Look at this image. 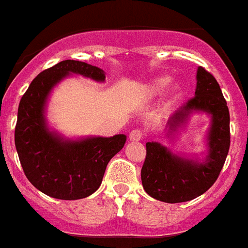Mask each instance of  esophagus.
Returning <instances> with one entry per match:
<instances>
[{"label":"esophagus","instance_id":"esophagus-1","mask_svg":"<svg viewBox=\"0 0 248 248\" xmlns=\"http://www.w3.org/2000/svg\"><path fill=\"white\" fill-rule=\"evenodd\" d=\"M143 138V132L140 129H133L129 134V140H140Z\"/></svg>","mask_w":248,"mask_h":248}]
</instances>
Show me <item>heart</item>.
<instances>
[{"mask_svg": "<svg viewBox=\"0 0 248 248\" xmlns=\"http://www.w3.org/2000/svg\"><path fill=\"white\" fill-rule=\"evenodd\" d=\"M169 83H170V78H168V77H161V78L155 79V80H154V82L147 87L146 93H147L148 96H156V94H160L162 91L165 90L166 87L169 86ZM179 90H180L179 87H175V90H174L175 94H178Z\"/></svg>", "mask_w": 248, "mask_h": 248, "instance_id": "obj_1", "label": "heart"}]
</instances>
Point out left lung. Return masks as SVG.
<instances>
[{
    "mask_svg": "<svg viewBox=\"0 0 248 248\" xmlns=\"http://www.w3.org/2000/svg\"><path fill=\"white\" fill-rule=\"evenodd\" d=\"M206 111L213 116L206 161L195 162L168 151L157 142L146 143V158L140 170L144 191L154 199L168 203L186 202L205 193L220 174L229 146V110L220 86L211 73L200 66L195 97L186 102L169 120L174 130L192 111Z\"/></svg>",
    "mask_w": 248,
    "mask_h": 248,
    "instance_id": "1",
    "label": "left lung"
}]
</instances>
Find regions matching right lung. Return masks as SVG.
<instances>
[{
	"mask_svg": "<svg viewBox=\"0 0 248 248\" xmlns=\"http://www.w3.org/2000/svg\"><path fill=\"white\" fill-rule=\"evenodd\" d=\"M75 73L105 80L97 66L65 60L39 73L21 97L15 125V147L25 177L45 195L79 200L98 189L108 161L125 143L124 134L110 138L62 140L46 126L43 108L49 91L65 75Z\"/></svg>",
	"mask_w": 248,
	"mask_h": 248,
	"instance_id": "1",
	"label": "right lung"
}]
</instances>
